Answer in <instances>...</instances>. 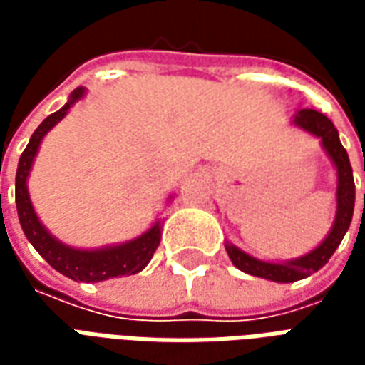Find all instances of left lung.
Listing matches in <instances>:
<instances>
[{
    "label": "left lung",
    "instance_id": "left-lung-1",
    "mask_svg": "<svg viewBox=\"0 0 365 365\" xmlns=\"http://www.w3.org/2000/svg\"><path fill=\"white\" fill-rule=\"evenodd\" d=\"M291 123L301 128V130L309 133V135L321 138V146L327 152L330 162L336 168V215H334V222L330 227L329 235L311 252L303 254L299 258H293V260L283 262L260 260V258H254V256H250L245 250H240L238 246H235L229 240L225 242V248H227L230 262L240 272L277 283H291L297 282V279H303V277H309L314 272H319L330 260V256L340 246L346 230H348L350 222H352L354 201H356V185H354L350 158H348V152L344 150V146H342L340 138H338V130L332 125V120L327 115L314 111V109H299L293 115Z\"/></svg>",
    "mask_w": 365,
    "mask_h": 365
}]
</instances>
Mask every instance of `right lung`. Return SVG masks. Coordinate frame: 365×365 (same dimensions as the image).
<instances>
[{
	"mask_svg": "<svg viewBox=\"0 0 365 365\" xmlns=\"http://www.w3.org/2000/svg\"><path fill=\"white\" fill-rule=\"evenodd\" d=\"M83 96H86L83 88L72 91L66 105L56 113L48 115L33 133L27 148L21 154L19 166H17L15 203H17V215H19L21 229L25 232V237L52 268L70 277V279H74V282L97 283L111 279V277H119V275H133L143 272L160 245L162 222L156 221L146 232L133 238V240L120 242V245L99 246V248H74V246L64 245L54 235H51V230L41 222L38 215L35 213L31 195H29L27 180L29 174H31V168H33V162L38 154L44 136L66 117L68 111ZM168 199H172V195Z\"/></svg>",
	"mask_w": 365,
	"mask_h": 365,
	"instance_id": "1",
	"label": "right lung"
}]
</instances>
